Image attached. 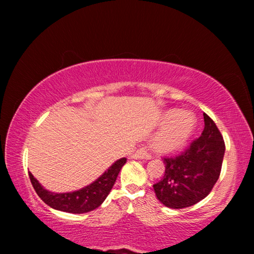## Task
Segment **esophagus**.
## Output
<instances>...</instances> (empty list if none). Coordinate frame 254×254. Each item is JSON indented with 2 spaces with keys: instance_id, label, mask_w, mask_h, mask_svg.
<instances>
[{
  "instance_id": "obj_1",
  "label": "esophagus",
  "mask_w": 254,
  "mask_h": 254,
  "mask_svg": "<svg viewBox=\"0 0 254 254\" xmlns=\"http://www.w3.org/2000/svg\"><path fill=\"white\" fill-rule=\"evenodd\" d=\"M131 158H133V159H150L151 158V154L148 152L147 149L142 148V149L136 150V151L132 154Z\"/></svg>"
}]
</instances>
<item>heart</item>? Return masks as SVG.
<instances>
[{
    "instance_id": "heart-1",
    "label": "heart",
    "mask_w": 254,
    "mask_h": 254,
    "mask_svg": "<svg viewBox=\"0 0 254 254\" xmlns=\"http://www.w3.org/2000/svg\"><path fill=\"white\" fill-rule=\"evenodd\" d=\"M195 124L196 118L190 112L168 111L162 119L165 128L154 137L153 148L159 152H171L179 149L190 136Z\"/></svg>"
}]
</instances>
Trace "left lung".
<instances>
[{"label": "left lung", "mask_w": 254, "mask_h": 254, "mask_svg": "<svg viewBox=\"0 0 254 254\" xmlns=\"http://www.w3.org/2000/svg\"><path fill=\"white\" fill-rule=\"evenodd\" d=\"M199 137L176 157H163L165 175L153 185L157 198L169 208L189 207L204 199L220 178L225 143L216 124L204 113Z\"/></svg>", "instance_id": "8db88e82"}]
</instances>
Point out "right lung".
Returning a JSON list of instances; mask_svg holds the SVG:
<instances>
[{"mask_svg": "<svg viewBox=\"0 0 254 254\" xmlns=\"http://www.w3.org/2000/svg\"><path fill=\"white\" fill-rule=\"evenodd\" d=\"M126 162L127 158L120 159L93 184L72 192H51L42 187L31 173H29V177L38 196L50 207L67 213L83 214L101 206L113 188L120 170Z\"/></svg>", "mask_w": 254, "mask_h": 254, "instance_id": "right-lung-1", "label": "right lung"}]
</instances>
